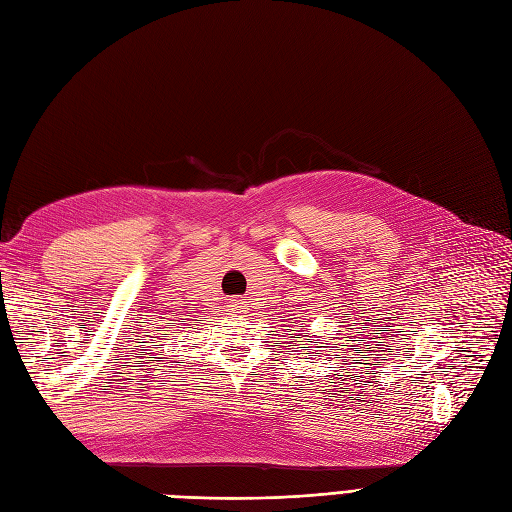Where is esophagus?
Returning <instances> with one entry per match:
<instances>
[{"instance_id":"34e87169","label":"esophagus","mask_w":512,"mask_h":512,"mask_svg":"<svg viewBox=\"0 0 512 512\" xmlns=\"http://www.w3.org/2000/svg\"><path fill=\"white\" fill-rule=\"evenodd\" d=\"M230 309L237 314V312H241V309H243V303H241V301H232V303H230Z\"/></svg>"}]
</instances>
